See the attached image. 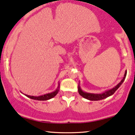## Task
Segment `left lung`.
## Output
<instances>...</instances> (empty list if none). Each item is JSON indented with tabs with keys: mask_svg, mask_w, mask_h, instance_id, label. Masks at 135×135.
Segmentation results:
<instances>
[{
	"mask_svg": "<svg viewBox=\"0 0 135 135\" xmlns=\"http://www.w3.org/2000/svg\"><path fill=\"white\" fill-rule=\"evenodd\" d=\"M126 74H127V72H125L124 77L123 79L121 80V82H119V84H118L116 86H115L114 88L110 89V90H106L102 94H91V93H87V92H84L83 90L81 89V88L80 87V86L79 85L78 87V92L81 96H82L84 98L90 100H102L104 99L107 98V97L111 96V95H113V94L116 92V90L118 89L119 87L121 86V84H123V82H124L125 78H126Z\"/></svg>",
	"mask_w": 135,
	"mask_h": 135,
	"instance_id": "obj_1",
	"label": "left lung"
}]
</instances>
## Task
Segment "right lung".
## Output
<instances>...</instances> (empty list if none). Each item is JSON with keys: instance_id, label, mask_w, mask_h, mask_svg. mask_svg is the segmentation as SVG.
I'll return each mask as SVG.
<instances>
[{"instance_id": "right-lung-1", "label": "right lung", "mask_w": 135, "mask_h": 135, "mask_svg": "<svg viewBox=\"0 0 135 135\" xmlns=\"http://www.w3.org/2000/svg\"><path fill=\"white\" fill-rule=\"evenodd\" d=\"M59 85L60 84H58V86L56 89V90L55 91L51 92V93H48L46 94H44V95H40V96H32V95H26V94H24L26 96H27L29 98L32 99L34 100H46L48 99H50L53 98L54 97L56 94H58V91H59Z\"/></svg>"}]
</instances>
